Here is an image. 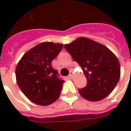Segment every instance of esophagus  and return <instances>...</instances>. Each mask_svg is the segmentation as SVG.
Returning <instances> with one entry per match:
<instances>
[{
    "label": "esophagus",
    "instance_id": "34e87169",
    "mask_svg": "<svg viewBox=\"0 0 131 131\" xmlns=\"http://www.w3.org/2000/svg\"><path fill=\"white\" fill-rule=\"evenodd\" d=\"M73 75H74V72L73 71H70L69 75V78H73Z\"/></svg>",
    "mask_w": 131,
    "mask_h": 131
}]
</instances>
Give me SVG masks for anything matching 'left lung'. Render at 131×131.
<instances>
[{"label": "left lung", "instance_id": "8db88e82", "mask_svg": "<svg viewBox=\"0 0 131 131\" xmlns=\"http://www.w3.org/2000/svg\"><path fill=\"white\" fill-rule=\"evenodd\" d=\"M64 48L82 67L87 79L80 95L90 101H99L111 94L120 78L118 58L109 48L86 37H79Z\"/></svg>", "mask_w": 131, "mask_h": 131}]
</instances>
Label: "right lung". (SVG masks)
I'll return each mask as SVG.
<instances>
[{
    "label": "right lung",
    "instance_id": "obj_1",
    "mask_svg": "<svg viewBox=\"0 0 131 131\" xmlns=\"http://www.w3.org/2000/svg\"><path fill=\"white\" fill-rule=\"evenodd\" d=\"M63 47L61 43L43 42L26 51L15 69L17 84L32 103L46 106L59 98L64 81L51 62Z\"/></svg>",
    "mask_w": 131,
    "mask_h": 131
}]
</instances>
